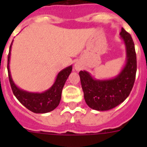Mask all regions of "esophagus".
Segmentation results:
<instances>
[{
    "label": "esophagus",
    "mask_w": 147,
    "mask_h": 147,
    "mask_svg": "<svg viewBox=\"0 0 147 147\" xmlns=\"http://www.w3.org/2000/svg\"><path fill=\"white\" fill-rule=\"evenodd\" d=\"M74 69L76 70V71H80L82 69V66L81 63L80 62H76L74 65Z\"/></svg>",
    "instance_id": "1"
}]
</instances>
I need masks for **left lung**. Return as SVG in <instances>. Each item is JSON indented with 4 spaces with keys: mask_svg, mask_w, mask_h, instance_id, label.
Instances as JSON below:
<instances>
[{
    "mask_svg": "<svg viewBox=\"0 0 147 147\" xmlns=\"http://www.w3.org/2000/svg\"><path fill=\"white\" fill-rule=\"evenodd\" d=\"M120 37L126 50V62L118 75L111 79H96L88 71L80 72L84 98L88 107L98 111L114 108L129 96L137 71L135 45L132 37L121 28Z\"/></svg>",
    "mask_w": 147,
    "mask_h": 147,
    "instance_id": "8db88e82",
    "label": "left lung"
}]
</instances>
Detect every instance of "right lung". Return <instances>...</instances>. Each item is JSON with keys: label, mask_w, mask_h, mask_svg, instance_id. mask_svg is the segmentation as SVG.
I'll list each match as a JSON object with an SVG mask.
<instances>
[{"label": "right lung", "mask_w": 147, "mask_h": 147, "mask_svg": "<svg viewBox=\"0 0 147 147\" xmlns=\"http://www.w3.org/2000/svg\"><path fill=\"white\" fill-rule=\"evenodd\" d=\"M12 42L13 41L10 45L9 52L8 55L7 69L13 93L23 106L34 113H46L52 111L60 102L62 88L72 71V65L66 67L59 71L52 86L45 91L42 93H34L24 90L15 85L10 72L9 63Z\"/></svg>", "instance_id": "add662e5"}]
</instances>
